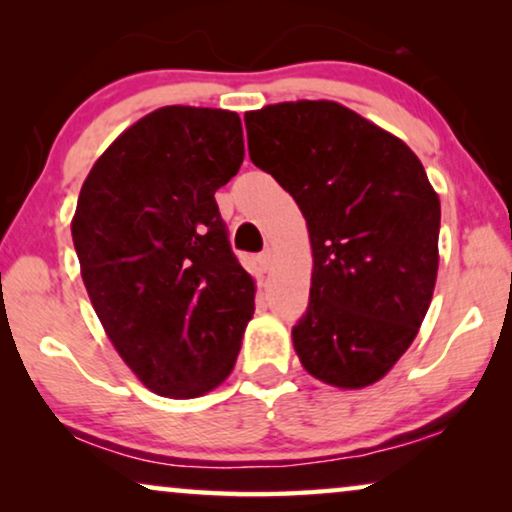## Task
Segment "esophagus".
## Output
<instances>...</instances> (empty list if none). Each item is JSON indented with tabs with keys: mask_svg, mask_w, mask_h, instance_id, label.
Segmentation results:
<instances>
[{
	"mask_svg": "<svg viewBox=\"0 0 512 512\" xmlns=\"http://www.w3.org/2000/svg\"><path fill=\"white\" fill-rule=\"evenodd\" d=\"M272 263H275V256H272L270 249H265L263 254H258V265H261L263 272H268L272 268Z\"/></svg>",
	"mask_w": 512,
	"mask_h": 512,
	"instance_id": "obj_1",
	"label": "esophagus"
}]
</instances>
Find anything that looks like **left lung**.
Here are the masks:
<instances>
[{"label": "left lung", "mask_w": 512, "mask_h": 512, "mask_svg": "<svg viewBox=\"0 0 512 512\" xmlns=\"http://www.w3.org/2000/svg\"><path fill=\"white\" fill-rule=\"evenodd\" d=\"M249 158L291 193L312 244L303 368L338 389L382 380L408 352L438 277L440 200L403 139L331 100L244 114Z\"/></svg>", "instance_id": "left-lung-1"}]
</instances>
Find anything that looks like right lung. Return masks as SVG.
I'll use <instances>...</instances> for the list:
<instances>
[{"instance_id": "add662e5", "label": "right lung", "mask_w": 512, "mask_h": 512, "mask_svg": "<svg viewBox=\"0 0 512 512\" xmlns=\"http://www.w3.org/2000/svg\"><path fill=\"white\" fill-rule=\"evenodd\" d=\"M242 160L235 111L174 104L121 132L81 186L83 284L118 356L158 396L219 387L254 317V277L214 200Z\"/></svg>"}]
</instances>
